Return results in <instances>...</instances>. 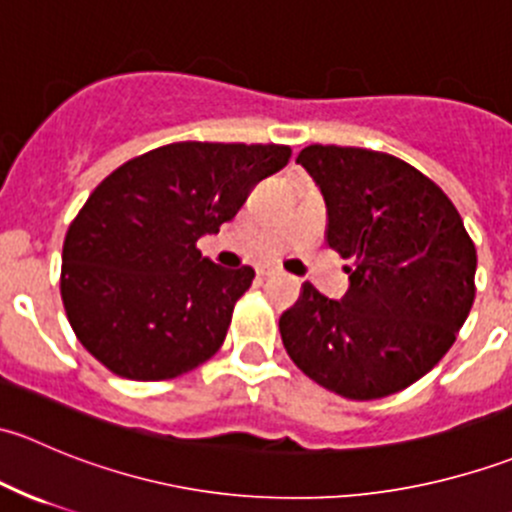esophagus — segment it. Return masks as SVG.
Instances as JSON below:
<instances>
[{
	"instance_id": "esophagus-1",
	"label": "esophagus",
	"mask_w": 512,
	"mask_h": 512,
	"mask_svg": "<svg viewBox=\"0 0 512 512\" xmlns=\"http://www.w3.org/2000/svg\"><path fill=\"white\" fill-rule=\"evenodd\" d=\"M277 267H260V270H257V275L260 277H270V275H277Z\"/></svg>"
}]
</instances>
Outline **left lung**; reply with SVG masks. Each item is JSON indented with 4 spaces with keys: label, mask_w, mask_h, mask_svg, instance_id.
<instances>
[{
    "label": "left lung",
    "mask_w": 512,
    "mask_h": 512,
    "mask_svg": "<svg viewBox=\"0 0 512 512\" xmlns=\"http://www.w3.org/2000/svg\"><path fill=\"white\" fill-rule=\"evenodd\" d=\"M327 203V245L352 260L342 302L304 282L280 317L289 359L327 391L384 399L433 369L476 299V245L428 175L389 153L314 143L297 156Z\"/></svg>",
    "instance_id": "obj_1"
}]
</instances>
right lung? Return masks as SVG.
<instances>
[{
  "label": "right lung",
  "mask_w": 512,
  "mask_h": 512,
  "mask_svg": "<svg viewBox=\"0 0 512 512\" xmlns=\"http://www.w3.org/2000/svg\"><path fill=\"white\" fill-rule=\"evenodd\" d=\"M289 156L280 143L180 141L103 178L61 252V299L86 352L131 381L175 379L218 352L255 270L215 265L198 240Z\"/></svg>",
  "instance_id": "add662e5"
}]
</instances>
